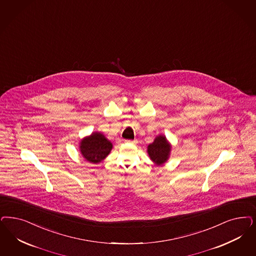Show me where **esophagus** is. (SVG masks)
Returning <instances> with one entry per match:
<instances>
[{"instance_id":"1","label":"esophagus","mask_w":256,"mask_h":256,"mask_svg":"<svg viewBox=\"0 0 256 256\" xmlns=\"http://www.w3.org/2000/svg\"><path fill=\"white\" fill-rule=\"evenodd\" d=\"M124 142H128V144H136L137 140H124Z\"/></svg>"}]
</instances>
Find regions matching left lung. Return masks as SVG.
Masks as SVG:
<instances>
[{
	"label": "left lung",
	"instance_id": "obj_1",
	"mask_svg": "<svg viewBox=\"0 0 256 256\" xmlns=\"http://www.w3.org/2000/svg\"><path fill=\"white\" fill-rule=\"evenodd\" d=\"M172 146L164 134L157 135L153 142L148 146L150 160L157 166H162L168 162L171 154Z\"/></svg>",
	"mask_w": 256,
	"mask_h": 256
}]
</instances>
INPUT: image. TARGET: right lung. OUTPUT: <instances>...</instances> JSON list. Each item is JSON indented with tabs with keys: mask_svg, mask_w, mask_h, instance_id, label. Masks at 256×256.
Returning a JSON list of instances; mask_svg holds the SVG:
<instances>
[{
	"mask_svg": "<svg viewBox=\"0 0 256 256\" xmlns=\"http://www.w3.org/2000/svg\"><path fill=\"white\" fill-rule=\"evenodd\" d=\"M112 150V142L99 132H94L80 140V153L84 159L92 164H99L104 160Z\"/></svg>",
	"mask_w": 256,
	"mask_h": 256,
	"instance_id": "obj_1",
	"label": "right lung"
}]
</instances>
